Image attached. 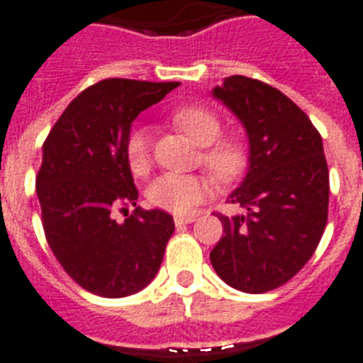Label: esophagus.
Here are the masks:
<instances>
[{"mask_svg": "<svg viewBox=\"0 0 363 363\" xmlns=\"http://www.w3.org/2000/svg\"><path fill=\"white\" fill-rule=\"evenodd\" d=\"M194 215H176L174 217V224L176 226H184V224H191L194 223Z\"/></svg>", "mask_w": 363, "mask_h": 363, "instance_id": "1", "label": "esophagus"}]
</instances>
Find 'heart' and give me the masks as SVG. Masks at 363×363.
Returning a JSON list of instances; mask_svg holds the SVG:
<instances>
[{"instance_id": "obj_1", "label": "heart", "mask_w": 363, "mask_h": 363, "mask_svg": "<svg viewBox=\"0 0 363 363\" xmlns=\"http://www.w3.org/2000/svg\"><path fill=\"white\" fill-rule=\"evenodd\" d=\"M172 122L184 131L194 145L202 146V163L211 170L218 182H233L247 169V148L241 140L220 137L223 124L213 111L202 106H187L172 115ZM124 155L128 169L133 176H146L152 167L148 133L135 128L128 133L124 143ZM213 184L202 174H161L148 185L146 199L157 209L172 213H187L200 202L209 199Z\"/></svg>"}]
</instances>
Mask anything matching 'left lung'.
I'll return each mask as SVG.
<instances>
[{"mask_svg": "<svg viewBox=\"0 0 363 363\" xmlns=\"http://www.w3.org/2000/svg\"><path fill=\"white\" fill-rule=\"evenodd\" d=\"M213 96L248 135V172L228 202L245 215L226 217L209 257L228 286L265 293L308 263L328 218V167L323 139L301 107L274 86L230 76Z\"/></svg>", "mask_w": 363, "mask_h": 363, "instance_id": "8db88e82", "label": "left lung"}]
</instances>
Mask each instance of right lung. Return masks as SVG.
Returning <instances> with one entry per match:
<instances>
[{
  "label": "right lung",
  "instance_id": "obj_1",
  "mask_svg": "<svg viewBox=\"0 0 363 363\" xmlns=\"http://www.w3.org/2000/svg\"><path fill=\"white\" fill-rule=\"evenodd\" d=\"M179 83L104 79L70 101L42 146L37 196L53 256L83 289L121 298L157 274L174 218L135 208L124 223L113 211L137 206L124 155L131 122Z\"/></svg>",
  "mask_w": 363,
  "mask_h": 363
}]
</instances>
